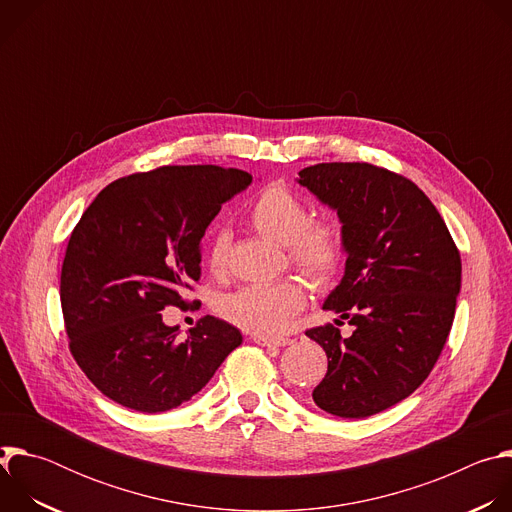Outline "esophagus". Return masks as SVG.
Returning <instances> with one entry per match:
<instances>
[{"mask_svg": "<svg viewBox=\"0 0 512 512\" xmlns=\"http://www.w3.org/2000/svg\"><path fill=\"white\" fill-rule=\"evenodd\" d=\"M253 342L259 346H287L291 344L289 338H265V336H253Z\"/></svg>", "mask_w": 512, "mask_h": 512, "instance_id": "obj_1", "label": "esophagus"}]
</instances>
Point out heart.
Returning <instances> with one entry per match:
<instances>
[{"instance_id":"b5f03b06","label":"heart","mask_w":512,"mask_h":512,"mask_svg":"<svg viewBox=\"0 0 512 512\" xmlns=\"http://www.w3.org/2000/svg\"><path fill=\"white\" fill-rule=\"evenodd\" d=\"M310 204L285 186L267 188L251 208L253 227L267 239L285 245L289 263L314 285H328L340 271L346 243L338 221H312ZM231 231L216 229L208 249V265L223 273L229 263ZM308 294L300 279L245 285L225 296L218 312L231 324L257 334L279 336L306 306Z\"/></svg>"}]
</instances>
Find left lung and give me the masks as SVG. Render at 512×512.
Masks as SVG:
<instances>
[{"mask_svg":"<svg viewBox=\"0 0 512 512\" xmlns=\"http://www.w3.org/2000/svg\"><path fill=\"white\" fill-rule=\"evenodd\" d=\"M298 182L342 223L344 277L324 310L354 326L350 338L332 324L306 330L328 356L312 397L336 417H369L409 397L440 358L460 294V251L442 214L401 174L330 162L304 168Z\"/></svg>","mask_w":512,"mask_h":512,"instance_id":"8db88e82","label":"left lung"}]
</instances>
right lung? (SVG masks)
<instances>
[{
  "instance_id": "add662e5",
  "label": "right lung",
  "mask_w": 512,
  "mask_h": 512,
  "mask_svg": "<svg viewBox=\"0 0 512 512\" xmlns=\"http://www.w3.org/2000/svg\"><path fill=\"white\" fill-rule=\"evenodd\" d=\"M251 182L235 168L162 166L111 182L83 212L62 261L60 304L70 354L105 397L141 413L174 409L243 342L214 316L180 338L160 312L186 306L206 227Z\"/></svg>"
}]
</instances>
